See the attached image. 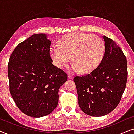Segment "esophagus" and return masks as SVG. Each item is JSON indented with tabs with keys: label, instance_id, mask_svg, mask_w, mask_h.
Listing matches in <instances>:
<instances>
[{
	"label": "esophagus",
	"instance_id": "34e87169",
	"mask_svg": "<svg viewBox=\"0 0 134 134\" xmlns=\"http://www.w3.org/2000/svg\"><path fill=\"white\" fill-rule=\"evenodd\" d=\"M68 77L70 79H72L73 77H74V76H73V75H72L71 74H68Z\"/></svg>",
	"mask_w": 134,
	"mask_h": 134
}]
</instances>
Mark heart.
Returning a JSON list of instances; mask_svg holds the SVG:
<instances>
[{
    "mask_svg": "<svg viewBox=\"0 0 134 134\" xmlns=\"http://www.w3.org/2000/svg\"><path fill=\"white\" fill-rule=\"evenodd\" d=\"M53 63L58 68L66 65L72 56L71 69L81 73L90 72L99 65L105 54V44L96 35L76 33L63 36L59 45L51 50Z\"/></svg>",
    "mask_w": 134,
    "mask_h": 134,
    "instance_id": "b5f03b06",
    "label": "heart"
}]
</instances>
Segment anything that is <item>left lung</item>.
Listing matches in <instances>:
<instances>
[{
	"instance_id": "obj_1",
	"label": "left lung",
	"mask_w": 134,
	"mask_h": 134,
	"mask_svg": "<svg viewBox=\"0 0 134 134\" xmlns=\"http://www.w3.org/2000/svg\"><path fill=\"white\" fill-rule=\"evenodd\" d=\"M102 38L105 54L99 65L88 74L74 78L79 105L92 116H104L113 111L120 102L127 83L126 56L113 40Z\"/></svg>"
}]
</instances>
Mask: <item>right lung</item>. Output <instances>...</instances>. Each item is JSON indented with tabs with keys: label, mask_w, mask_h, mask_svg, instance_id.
Listing matches in <instances>:
<instances>
[{
	"label": "right lung",
	"mask_w": 134,
	"mask_h": 134,
	"mask_svg": "<svg viewBox=\"0 0 134 134\" xmlns=\"http://www.w3.org/2000/svg\"><path fill=\"white\" fill-rule=\"evenodd\" d=\"M47 36L36 34L21 42L8 62L11 95L22 112L34 118L55 109L60 87L67 80L66 73L52 65Z\"/></svg>",
	"instance_id": "add662e5"
}]
</instances>
